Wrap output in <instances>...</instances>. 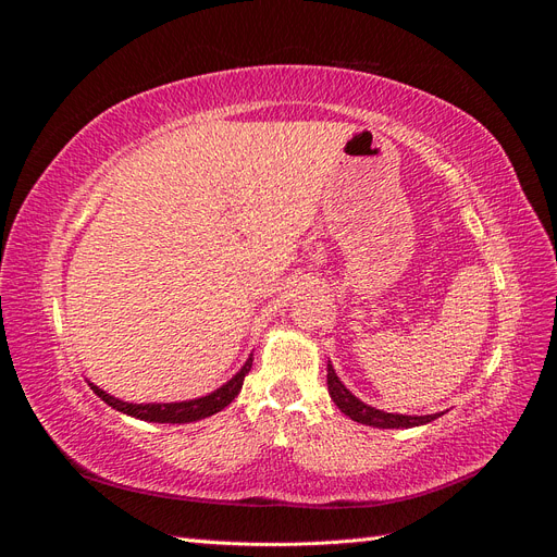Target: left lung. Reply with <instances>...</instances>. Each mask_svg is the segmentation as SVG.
I'll return each instance as SVG.
<instances>
[{
	"label": "left lung",
	"mask_w": 557,
	"mask_h": 557,
	"mask_svg": "<svg viewBox=\"0 0 557 557\" xmlns=\"http://www.w3.org/2000/svg\"><path fill=\"white\" fill-rule=\"evenodd\" d=\"M327 391L330 397L334 399L336 407H339L348 418L356 420V423L362 425H374V428H416V425H425L430 420L440 418V413L434 416H399V413H385L374 407H367L364 401H360L356 395L346 391V385L339 381V376L334 374L332 364H327Z\"/></svg>",
	"instance_id": "8db88e82"
}]
</instances>
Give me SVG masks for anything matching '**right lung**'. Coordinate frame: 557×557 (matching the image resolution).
<instances>
[{
  "label": "right lung",
  "instance_id": "1",
  "mask_svg": "<svg viewBox=\"0 0 557 557\" xmlns=\"http://www.w3.org/2000/svg\"><path fill=\"white\" fill-rule=\"evenodd\" d=\"M252 367V356L246 360V364L242 367V372L237 376H232L223 387H218L215 393L199 397V399H190V401H176V404H129V401H121L111 395H107L102 387H97L90 383L92 391L97 393V397H102L109 407L123 411L127 416L148 420V423H193V420L213 416L221 409H225L227 404L239 395L242 385L246 374L250 372Z\"/></svg>",
  "mask_w": 557,
  "mask_h": 557
}]
</instances>
